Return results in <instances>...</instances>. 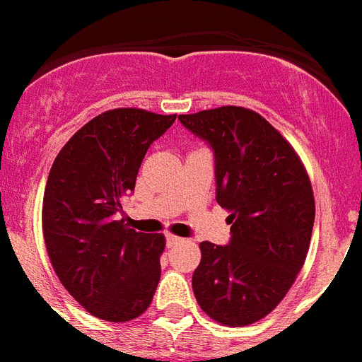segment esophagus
Returning <instances> with one entry per match:
<instances>
[{"label":"esophagus","mask_w":362,"mask_h":362,"mask_svg":"<svg viewBox=\"0 0 362 362\" xmlns=\"http://www.w3.org/2000/svg\"><path fill=\"white\" fill-rule=\"evenodd\" d=\"M181 243H185L183 237L173 235V233L166 235V245H168V247H177V245H181Z\"/></svg>","instance_id":"esophagus-1"}]
</instances>
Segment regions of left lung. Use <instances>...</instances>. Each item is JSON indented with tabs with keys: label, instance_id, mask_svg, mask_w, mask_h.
Returning a JSON list of instances; mask_svg holds the SVG:
<instances>
[{
	"label": "left lung",
	"instance_id": "left-lung-1",
	"mask_svg": "<svg viewBox=\"0 0 362 362\" xmlns=\"http://www.w3.org/2000/svg\"><path fill=\"white\" fill-rule=\"evenodd\" d=\"M179 119L215 149L216 202L231 224L226 247L199 243L192 290L211 320L245 327L279 306L305 265L316 215L310 177L254 110L221 106Z\"/></svg>",
	"mask_w": 362,
	"mask_h": 362
}]
</instances>
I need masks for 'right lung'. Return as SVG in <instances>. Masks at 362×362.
I'll use <instances>...</instances> for the list:
<instances>
[{
    "mask_svg": "<svg viewBox=\"0 0 362 362\" xmlns=\"http://www.w3.org/2000/svg\"><path fill=\"white\" fill-rule=\"evenodd\" d=\"M175 117L141 108L103 112L71 136L48 173V258L65 290L104 322L141 316L160 280L166 237L127 228L119 211L147 149Z\"/></svg>",
    "mask_w": 362,
    "mask_h": 362,
    "instance_id": "right-lung-1",
    "label": "right lung"
}]
</instances>
